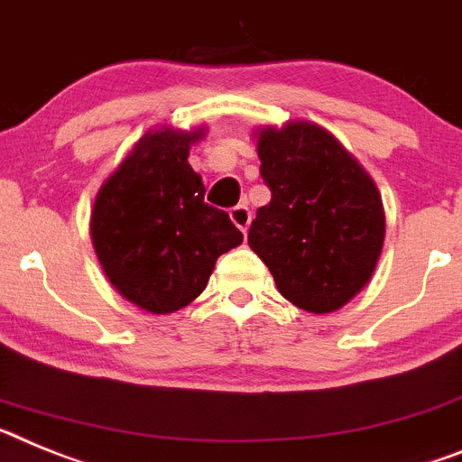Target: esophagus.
<instances>
[{"mask_svg":"<svg viewBox=\"0 0 462 462\" xmlns=\"http://www.w3.org/2000/svg\"><path fill=\"white\" fill-rule=\"evenodd\" d=\"M230 218L232 223H235L244 235H246L248 226H251V208H248L246 204H236V207L230 211Z\"/></svg>","mask_w":462,"mask_h":462,"instance_id":"1","label":"esophagus"}]
</instances>
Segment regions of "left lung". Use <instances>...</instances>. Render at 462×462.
<instances>
[{
    "label": "left lung",
    "mask_w": 462,
    "mask_h": 462,
    "mask_svg": "<svg viewBox=\"0 0 462 462\" xmlns=\"http://www.w3.org/2000/svg\"><path fill=\"white\" fill-rule=\"evenodd\" d=\"M270 204L258 208L248 246L288 302L330 314L370 281L386 218L367 171L330 132L295 120L258 136Z\"/></svg>",
    "instance_id": "obj_1"
}]
</instances>
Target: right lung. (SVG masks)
<instances>
[{
	"mask_svg": "<svg viewBox=\"0 0 462 462\" xmlns=\"http://www.w3.org/2000/svg\"><path fill=\"white\" fill-rule=\"evenodd\" d=\"M202 130L146 132L106 179L92 208L95 254L116 291L151 314L183 309L207 288L216 260L244 235L204 202L188 164Z\"/></svg>",
	"mask_w": 462,
	"mask_h": 462,
	"instance_id": "right-lung-1",
	"label": "right lung"
}]
</instances>
